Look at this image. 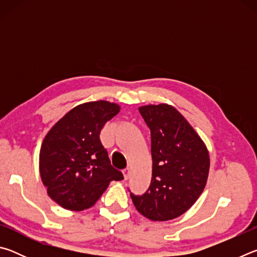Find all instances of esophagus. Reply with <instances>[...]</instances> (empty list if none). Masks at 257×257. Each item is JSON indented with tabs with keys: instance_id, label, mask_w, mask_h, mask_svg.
Listing matches in <instances>:
<instances>
[{
	"instance_id": "34e87169",
	"label": "esophagus",
	"mask_w": 257,
	"mask_h": 257,
	"mask_svg": "<svg viewBox=\"0 0 257 257\" xmlns=\"http://www.w3.org/2000/svg\"><path fill=\"white\" fill-rule=\"evenodd\" d=\"M130 175H132V171H130V169H129V168L124 169V170H123V177H124V179H125V180L129 179V178H130Z\"/></svg>"
}]
</instances>
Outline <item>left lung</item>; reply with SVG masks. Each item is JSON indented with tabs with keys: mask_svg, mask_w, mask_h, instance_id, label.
<instances>
[{
	"mask_svg": "<svg viewBox=\"0 0 257 257\" xmlns=\"http://www.w3.org/2000/svg\"><path fill=\"white\" fill-rule=\"evenodd\" d=\"M151 129L152 180L142 196L130 194L136 210L152 221H169L194 205L206 186L210 155L201 136L176 107H138Z\"/></svg>",
	"mask_w": 257,
	"mask_h": 257,
	"instance_id": "1",
	"label": "left lung"
}]
</instances>
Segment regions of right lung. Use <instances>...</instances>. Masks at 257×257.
<instances>
[{"label":"right lung","instance_id":"add662e5","mask_svg":"<svg viewBox=\"0 0 257 257\" xmlns=\"http://www.w3.org/2000/svg\"><path fill=\"white\" fill-rule=\"evenodd\" d=\"M108 101L82 103L66 113L43 139L40 175L52 201L69 211L92 207L123 176L99 141L103 125L120 111Z\"/></svg>","mask_w":257,"mask_h":257}]
</instances>
